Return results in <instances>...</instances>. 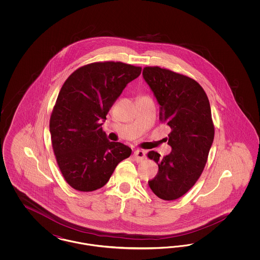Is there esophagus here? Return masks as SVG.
<instances>
[{
	"mask_svg": "<svg viewBox=\"0 0 260 260\" xmlns=\"http://www.w3.org/2000/svg\"><path fill=\"white\" fill-rule=\"evenodd\" d=\"M134 157L136 161H142L146 157V153L142 150H136L134 153Z\"/></svg>",
	"mask_w": 260,
	"mask_h": 260,
	"instance_id": "esophagus-1",
	"label": "esophagus"
}]
</instances>
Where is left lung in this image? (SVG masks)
<instances>
[{
	"label": "left lung",
	"mask_w": 260,
	"mask_h": 260,
	"mask_svg": "<svg viewBox=\"0 0 260 260\" xmlns=\"http://www.w3.org/2000/svg\"><path fill=\"white\" fill-rule=\"evenodd\" d=\"M142 75L160 104V121L172 129L167 138L172 152L164 158L155 151L147 155L159 166L149 187L158 198L173 201L193 187L206 166L214 137L210 101L184 75L158 66L145 67Z\"/></svg>",
	"instance_id": "obj_1"
}]
</instances>
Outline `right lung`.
I'll return each instance as SVG.
<instances>
[{
  "instance_id": "right-lung-1",
  "label": "right lung",
  "mask_w": 260,
  "mask_h": 260,
  "mask_svg": "<svg viewBox=\"0 0 260 260\" xmlns=\"http://www.w3.org/2000/svg\"><path fill=\"white\" fill-rule=\"evenodd\" d=\"M141 67L123 62H94L68 77L50 120L52 148L63 177L78 191L105 185L132 149L109 141L102 124L126 85Z\"/></svg>"
}]
</instances>
